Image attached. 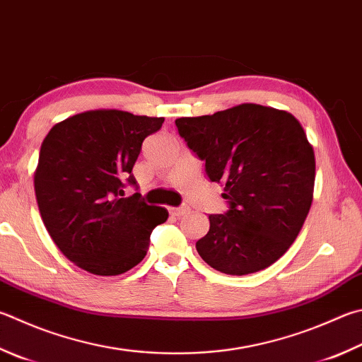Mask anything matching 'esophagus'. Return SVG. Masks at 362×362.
I'll return each mask as SVG.
<instances>
[{"instance_id":"34e87169","label":"esophagus","mask_w":362,"mask_h":362,"mask_svg":"<svg viewBox=\"0 0 362 362\" xmlns=\"http://www.w3.org/2000/svg\"><path fill=\"white\" fill-rule=\"evenodd\" d=\"M169 212H170V215H174V216H177V218H180V216H183V215L189 212V209L188 207H170Z\"/></svg>"}]
</instances>
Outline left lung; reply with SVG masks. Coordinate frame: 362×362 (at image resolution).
I'll return each instance as SVG.
<instances>
[{
    "instance_id": "obj_1",
    "label": "left lung",
    "mask_w": 362,
    "mask_h": 362,
    "mask_svg": "<svg viewBox=\"0 0 362 362\" xmlns=\"http://www.w3.org/2000/svg\"><path fill=\"white\" fill-rule=\"evenodd\" d=\"M175 124L229 202L225 215H209V233L196 242L201 258L228 275L274 264L298 238L313 201L315 153L300 122L245 103Z\"/></svg>"
}]
</instances>
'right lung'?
<instances>
[{
	"instance_id": "obj_1",
	"label": "right lung",
	"mask_w": 362,
	"mask_h": 362,
	"mask_svg": "<svg viewBox=\"0 0 362 362\" xmlns=\"http://www.w3.org/2000/svg\"><path fill=\"white\" fill-rule=\"evenodd\" d=\"M163 117L96 109L54 124L35 170L39 214L69 261L95 275H118L147 255L150 234L168 210L124 196L144 139Z\"/></svg>"
}]
</instances>
